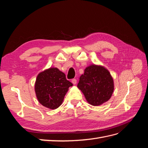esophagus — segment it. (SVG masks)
I'll return each instance as SVG.
<instances>
[{
    "label": "esophagus",
    "mask_w": 148,
    "mask_h": 148,
    "mask_svg": "<svg viewBox=\"0 0 148 148\" xmlns=\"http://www.w3.org/2000/svg\"><path fill=\"white\" fill-rule=\"evenodd\" d=\"M77 80L76 79H73L72 80H71V82H72V83L73 84H77Z\"/></svg>",
    "instance_id": "obj_1"
}]
</instances>
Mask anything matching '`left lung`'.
<instances>
[{"label":"left lung","instance_id":"1","mask_svg":"<svg viewBox=\"0 0 148 148\" xmlns=\"http://www.w3.org/2000/svg\"><path fill=\"white\" fill-rule=\"evenodd\" d=\"M77 87L89 104L100 106L111 97L114 89V80L109 71L104 66L93 64L84 70Z\"/></svg>","mask_w":148,"mask_h":148}]
</instances>
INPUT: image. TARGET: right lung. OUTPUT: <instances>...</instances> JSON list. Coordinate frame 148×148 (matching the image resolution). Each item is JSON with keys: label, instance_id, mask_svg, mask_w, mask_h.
<instances>
[{"label": "right lung", "instance_id": "right-lung-1", "mask_svg": "<svg viewBox=\"0 0 148 148\" xmlns=\"http://www.w3.org/2000/svg\"><path fill=\"white\" fill-rule=\"evenodd\" d=\"M73 84L57 68H50L39 73L35 83V92L39 103L51 109L58 108L70 86Z\"/></svg>", "mask_w": 148, "mask_h": 148}]
</instances>
